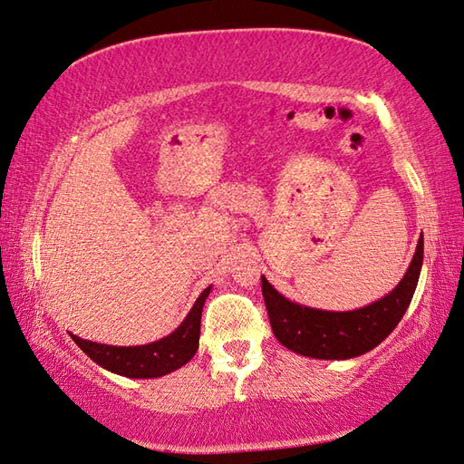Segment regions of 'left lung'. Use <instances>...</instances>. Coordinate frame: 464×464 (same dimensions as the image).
<instances>
[{"label":"left lung","mask_w":464,"mask_h":464,"mask_svg":"<svg viewBox=\"0 0 464 464\" xmlns=\"http://www.w3.org/2000/svg\"><path fill=\"white\" fill-rule=\"evenodd\" d=\"M422 235L405 277L382 299L354 311H321L283 297L261 277L275 337L289 351L303 357L341 361L353 359L377 347L397 327L415 295L422 265Z\"/></svg>","instance_id":"1"}]
</instances>
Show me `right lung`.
I'll return each mask as SVG.
<instances>
[{
	"label": "right lung",
	"mask_w": 464,
	"mask_h": 464,
	"mask_svg": "<svg viewBox=\"0 0 464 464\" xmlns=\"http://www.w3.org/2000/svg\"><path fill=\"white\" fill-rule=\"evenodd\" d=\"M211 287H207L183 323L171 334H167L161 341L150 344H140V347H113V344L92 343L75 337L77 347H80L87 357L95 361L100 367L121 374L130 379H155L163 377L167 372L181 369L185 362L193 359V354L199 349V333H201V311L207 295Z\"/></svg>",
	"instance_id": "obj_1"
}]
</instances>
